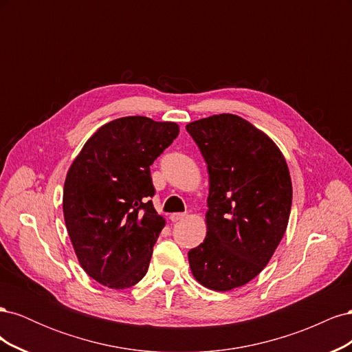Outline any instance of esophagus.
I'll use <instances>...</instances> for the list:
<instances>
[{
  "mask_svg": "<svg viewBox=\"0 0 352 352\" xmlns=\"http://www.w3.org/2000/svg\"><path fill=\"white\" fill-rule=\"evenodd\" d=\"M185 219V214L184 212H173V214H170V220L172 221H180V220H184Z\"/></svg>",
  "mask_w": 352,
  "mask_h": 352,
  "instance_id": "34e87169",
  "label": "esophagus"
}]
</instances>
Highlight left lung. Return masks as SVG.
<instances>
[{
	"instance_id": "left-lung-1",
	"label": "left lung",
	"mask_w": 352,
	"mask_h": 352,
	"mask_svg": "<svg viewBox=\"0 0 352 352\" xmlns=\"http://www.w3.org/2000/svg\"><path fill=\"white\" fill-rule=\"evenodd\" d=\"M210 175L207 236L188 252L195 279L212 291L252 280L282 241L292 182L280 150L235 114L186 124Z\"/></svg>"
}]
</instances>
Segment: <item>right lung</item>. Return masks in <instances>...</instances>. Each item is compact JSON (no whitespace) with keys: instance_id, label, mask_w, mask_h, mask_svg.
I'll return each mask as SVG.
<instances>
[{"instance_id":"add662e5","label":"right lung","mask_w":352,"mask_h":352,"mask_svg":"<svg viewBox=\"0 0 352 352\" xmlns=\"http://www.w3.org/2000/svg\"><path fill=\"white\" fill-rule=\"evenodd\" d=\"M177 135L172 122L122 117L100 127L70 166L63 212L80 265L98 283L126 289L146 274L164 228L150 167Z\"/></svg>"}]
</instances>
